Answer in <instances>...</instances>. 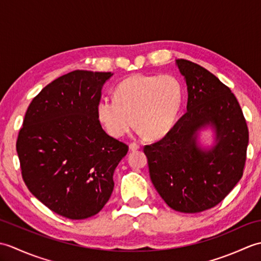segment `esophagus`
<instances>
[{
  "label": "esophagus",
  "mask_w": 261,
  "mask_h": 261,
  "mask_svg": "<svg viewBox=\"0 0 261 261\" xmlns=\"http://www.w3.org/2000/svg\"><path fill=\"white\" fill-rule=\"evenodd\" d=\"M129 148H130L131 151H137V150H139V149H140V146L136 142H131L129 145Z\"/></svg>",
  "instance_id": "obj_1"
}]
</instances>
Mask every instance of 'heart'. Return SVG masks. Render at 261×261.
<instances>
[{
  "mask_svg": "<svg viewBox=\"0 0 261 261\" xmlns=\"http://www.w3.org/2000/svg\"><path fill=\"white\" fill-rule=\"evenodd\" d=\"M114 98H102L96 112L109 135L123 137L132 125L149 139L164 137L179 112L182 87L173 75H134L119 83Z\"/></svg>",
  "mask_w": 261,
  "mask_h": 261,
  "instance_id": "obj_1",
  "label": "heart"
}]
</instances>
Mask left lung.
I'll use <instances>...</instances> for the list:
<instances>
[{"label": "left lung", "mask_w": 261, "mask_h": 261, "mask_svg": "<svg viewBox=\"0 0 261 261\" xmlns=\"http://www.w3.org/2000/svg\"><path fill=\"white\" fill-rule=\"evenodd\" d=\"M177 65L187 84V111L159 141L143 147L149 175L159 195L175 211L198 213L214 207L243 175L249 130L230 88L190 60ZM216 126L218 143L205 152L196 145L201 126Z\"/></svg>", "instance_id": "1"}]
</instances>
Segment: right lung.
<instances>
[{
  "instance_id": "obj_1",
  "label": "right lung",
  "mask_w": 261,
  "mask_h": 261,
  "mask_svg": "<svg viewBox=\"0 0 261 261\" xmlns=\"http://www.w3.org/2000/svg\"><path fill=\"white\" fill-rule=\"evenodd\" d=\"M113 74L74 70L32 99L16 140L24 184L53 212L70 220L97 214L129 147L102 129L96 107Z\"/></svg>"
}]
</instances>
